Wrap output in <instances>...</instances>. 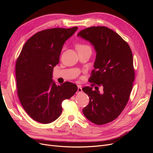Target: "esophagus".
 Segmentation results:
<instances>
[{
  "mask_svg": "<svg viewBox=\"0 0 153 153\" xmlns=\"http://www.w3.org/2000/svg\"><path fill=\"white\" fill-rule=\"evenodd\" d=\"M82 87H81V85H78L77 91L76 94H80V93H81V92H82Z\"/></svg>",
  "mask_w": 153,
  "mask_h": 153,
  "instance_id": "34e87169",
  "label": "esophagus"
}]
</instances>
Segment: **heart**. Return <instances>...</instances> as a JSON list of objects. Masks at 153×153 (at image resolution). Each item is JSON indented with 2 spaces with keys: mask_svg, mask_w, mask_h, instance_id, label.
<instances>
[{
  "mask_svg": "<svg viewBox=\"0 0 153 153\" xmlns=\"http://www.w3.org/2000/svg\"><path fill=\"white\" fill-rule=\"evenodd\" d=\"M82 48H89V49H91V46L87 44H77L76 45L77 50L79 49H82Z\"/></svg>",
  "mask_w": 153,
  "mask_h": 153,
  "instance_id": "1",
  "label": "heart"
}]
</instances>
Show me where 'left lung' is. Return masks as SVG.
<instances>
[{
    "label": "left lung",
    "instance_id": "left-lung-1",
    "mask_svg": "<svg viewBox=\"0 0 153 153\" xmlns=\"http://www.w3.org/2000/svg\"><path fill=\"white\" fill-rule=\"evenodd\" d=\"M94 46L97 52L94 69L89 81L92 87H84L89 103L82 109L91 122L102 125L115 120L129 100L134 80L133 54L126 42L106 27H91L77 34ZM103 91L100 93L98 86Z\"/></svg>",
    "mask_w": 153,
    "mask_h": 153
}]
</instances>
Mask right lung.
Here are the masks:
<instances>
[{
  "label": "right lung",
  "mask_w": 153,
  "mask_h": 153,
  "mask_svg": "<svg viewBox=\"0 0 153 153\" xmlns=\"http://www.w3.org/2000/svg\"><path fill=\"white\" fill-rule=\"evenodd\" d=\"M77 29L53 28L37 32L23 45L16 61L20 102L27 114L38 122H54L61 114L62 101L77 91L75 84L65 82L57 85L52 80L62 46Z\"/></svg>",
  "instance_id": "add662e5"
}]
</instances>
